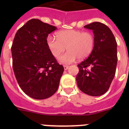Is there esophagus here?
Wrapping results in <instances>:
<instances>
[{
  "label": "esophagus",
  "instance_id": "34e87169",
  "mask_svg": "<svg viewBox=\"0 0 129 129\" xmlns=\"http://www.w3.org/2000/svg\"><path fill=\"white\" fill-rule=\"evenodd\" d=\"M68 66H67V65L64 66V70H68Z\"/></svg>",
  "mask_w": 129,
  "mask_h": 129
}]
</instances>
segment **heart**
<instances>
[{"label": "heart", "mask_w": 129, "mask_h": 129, "mask_svg": "<svg viewBox=\"0 0 129 129\" xmlns=\"http://www.w3.org/2000/svg\"><path fill=\"white\" fill-rule=\"evenodd\" d=\"M57 39L49 35L46 43L51 53L54 57L59 58L66 50L68 52L59 58V62L69 64L77 58L84 59L89 56L94 50L95 38L90 31L76 29H66L57 33Z\"/></svg>", "instance_id": "1"}]
</instances>
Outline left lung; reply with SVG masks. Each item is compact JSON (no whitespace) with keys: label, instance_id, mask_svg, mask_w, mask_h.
<instances>
[{"label":"left lung","instance_id":"left-lung-1","mask_svg":"<svg viewBox=\"0 0 129 129\" xmlns=\"http://www.w3.org/2000/svg\"><path fill=\"white\" fill-rule=\"evenodd\" d=\"M84 28L93 31L95 45L89 57L78 64L79 70L76 81L82 92L92 96H100L109 90L115 76L117 43L112 31L104 24L94 22Z\"/></svg>","mask_w":129,"mask_h":129}]
</instances>
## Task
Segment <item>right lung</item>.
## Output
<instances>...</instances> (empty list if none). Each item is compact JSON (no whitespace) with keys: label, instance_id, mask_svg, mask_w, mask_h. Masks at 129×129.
<instances>
[{"label":"right lung","instance_id":"1","mask_svg":"<svg viewBox=\"0 0 129 129\" xmlns=\"http://www.w3.org/2000/svg\"><path fill=\"white\" fill-rule=\"evenodd\" d=\"M55 26L39 19L28 20L17 31L11 46L16 79L26 95L36 100L56 92L64 72L48 47V34Z\"/></svg>","mask_w":129,"mask_h":129}]
</instances>
